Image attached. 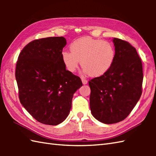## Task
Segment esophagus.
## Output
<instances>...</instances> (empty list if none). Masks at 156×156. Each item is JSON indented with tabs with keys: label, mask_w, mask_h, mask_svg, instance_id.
Listing matches in <instances>:
<instances>
[{
	"label": "esophagus",
	"mask_w": 156,
	"mask_h": 156,
	"mask_svg": "<svg viewBox=\"0 0 156 156\" xmlns=\"http://www.w3.org/2000/svg\"><path fill=\"white\" fill-rule=\"evenodd\" d=\"M82 83H83V84H87L88 82L87 80H86L84 78H82Z\"/></svg>",
	"instance_id": "esophagus-1"
}]
</instances>
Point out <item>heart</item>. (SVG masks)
Wrapping results in <instances>:
<instances>
[{
	"label": "heart",
	"instance_id": "1",
	"mask_svg": "<svg viewBox=\"0 0 156 156\" xmlns=\"http://www.w3.org/2000/svg\"><path fill=\"white\" fill-rule=\"evenodd\" d=\"M70 51L64 50L61 58L66 69L74 73L79 64L85 73L98 77L111 69L115 59L116 51L111 42L85 37L76 39L69 46Z\"/></svg>",
	"mask_w": 156,
	"mask_h": 156
}]
</instances>
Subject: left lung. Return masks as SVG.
<instances>
[{"label": "left lung", "instance_id": "1", "mask_svg": "<svg viewBox=\"0 0 156 156\" xmlns=\"http://www.w3.org/2000/svg\"><path fill=\"white\" fill-rule=\"evenodd\" d=\"M116 56L109 70L88 82L92 115L105 124L120 122L130 114L142 94L143 66L136 49L114 38Z\"/></svg>", "mask_w": 156, "mask_h": 156}]
</instances>
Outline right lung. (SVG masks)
I'll list each match as a JSON object with an SVG mask.
<instances>
[{
	"label": "right lung",
	"instance_id": "obj_1",
	"mask_svg": "<svg viewBox=\"0 0 156 156\" xmlns=\"http://www.w3.org/2000/svg\"><path fill=\"white\" fill-rule=\"evenodd\" d=\"M64 37L31 41L16 62L15 77L19 98L24 108L39 122L57 125L69 113L74 92L82 86L80 77L66 70L61 53Z\"/></svg>",
	"mask_w": 156,
	"mask_h": 156
}]
</instances>
